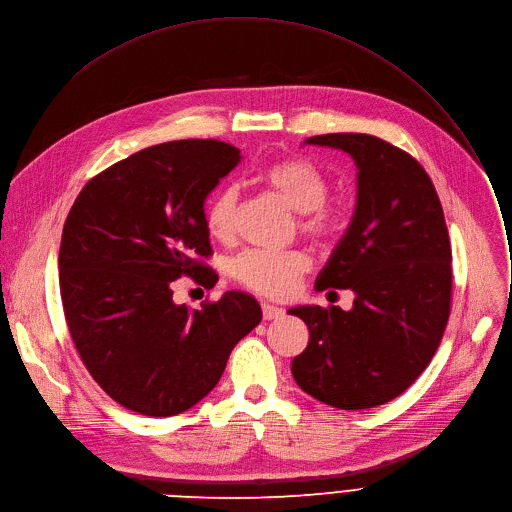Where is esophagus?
Listing matches in <instances>:
<instances>
[{
  "label": "esophagus",
  "mask_w": 512,
  "mask_h": 512,
  "mask_svg": "<svg viewBox=\"0 0 512 512\" xmlns=\"http://www.w3.org/2000/svg\"><path fill=\"white\" fill-rule=\"evenodd\" d=\"M261 308H263V318H265V320H277V318L284 316V310H282L280 306L261 304Z\"/></svg>",
  "instance_id": "obj_1"
}]
</instances>
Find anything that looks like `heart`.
Segmentation results:
<instances>
[{
  "instance_id": "obj_1",
  "label": "heart",
  "mask_w": 512,
  "mask_h": 512,
  "mask_svg": "<svg viewBox=\"0 0 512 512\" xmlns=\"http://www.w3.org/2000/svg\"><path fill=\"white\" fill-rule=\"evenodd\" d=\"M259 181L280 196L292 210L302 214L300 226L312 237H329L337 228V216L324 206L329 181L304 159H284L265 165ZM239 192L232 185L216 190L206 204L204 224L216 241H228L235 232ZM310 267L302 251H245L232 261V275L249 290L263 296H286L294 290L300 275Z\"/></svg>"
}]
</instances>
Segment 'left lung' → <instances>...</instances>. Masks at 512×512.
Listing matches in <instances>:
<instances>
[{
	"label": "left lung",
	"mask_w": 512,
	"mask_h": 512,
	"mask_svg": "<svg viewBox=\"0 0 512 512\" xmlns=\"http://www.w3.org/2000/svg\"><path fill=\"white\" fill-rule=\"evenodd\" d=\"M304 145L347 153L357 167L355 212L316 277V292L355 294L351 310L290 308L308 327L292 376L312 398L374 408L400 396L433 359L451 304V247L427 171L378 136L337 132Z\"/></svg>",
	"instance_id": "1"
}]
</instances>
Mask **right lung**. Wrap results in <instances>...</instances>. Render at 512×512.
Returning <instances> with one entry per match:
<instances>
[{
	"label": "right lung",
	"mask_w": 512,
	"mask_h": 512,
	"mask_svg": "<svg viewBox=\"0 0 512 512\" xmlns=\"http://www.w3.org/2000/svg\"><path fill=\"white\" fill-rule=\"evenodd\" d=\"M220 141H171L138 151L77 196L59 251L67 327L104 392L145 416H173L218 384L230 351L261 322L259 302L230 290L190 310L171 282L188 273L214 288L204 204L241 163Z\"/></svg>",
	"instance_id": "obj_1"
}]
</instances>
